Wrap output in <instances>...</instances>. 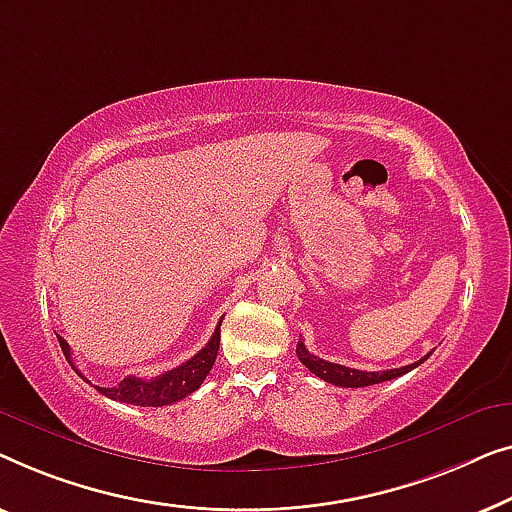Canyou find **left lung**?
<instances>
[{"label":"left lung","mask_w":512,"mask_h":512,"mask_svg":"<svg viewBox=\"0 0 512 512\" xmlns=\"http://www.w3.org/2000/svg\"><path fill=\"white\" fill-rule=\"evenodd\" d=\"M431 355V352H429ZM422 357L417 359V362L408 364V366H401V369H387V371H359V369H350V366H343V364H334V362H327V359H320L318 355H311V352L306 350L304 341L299 338L297 343V357L299 362L306 366L308 371L315 373L320 380H325V383L331 385H338V387H369V385H378V383H385V380H392V378H399L403 373L413 371L415 366H420L424 359Z\"/></svg>","instance_id":"left-lung-1"}]
</instances>
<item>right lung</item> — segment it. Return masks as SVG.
<instances>
[{"label":"right lung","mask_w":512,"mask_h":512,"mask_svg":"<svg viewBox=\"0 0 512 512\" xmlns=\"http://www.w3.org/2000/svg\"><path fill=\"white\" fill-rule=\"evenodd\" d=\"M220 325L222 320L218 322V327H215L211 341H208L197 355L187 359L185 364L176 366V369L162 373V376H157L153 380L127 376L125 380H120V383L113 387H97V385L95 387L104 394V397H109L113 401H122V403H132V406L160 408V406H169V403L181 401L187 397V394L199 390V385L206 380L208 371L213 369L215 357H218V348H220ZM57 341H60V348L64 352V357H67L71 369H74L83 380H88L81 371L76 369L74 359H71L69 343L64 341L62 336H57Z\"/></svg>","instance_id":"obj_1"}]
</instances>
